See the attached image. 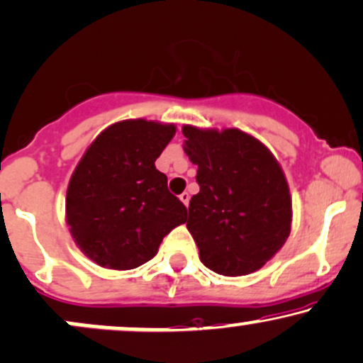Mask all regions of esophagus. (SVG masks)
Returning a JSON list of instances; mask_svg holds the SVG:
<instances>
[{
	"label": "esophagus",
	"instance_id": "esophagus-1",
	"mask_svg": "<svg viewBox=\"0 0 363 363\" xmlns=\"http://www.w3.org/2000/svg\"><path fill=\"white\" fill-rule=\"evenodd\" d=\"M180 200L183 203H185L186 207H189V203H190V194H189V191H183V194L180 195Z\"/></svg>",
	"mask_w": 363,
	"mask_h": 363
}]
</instances>
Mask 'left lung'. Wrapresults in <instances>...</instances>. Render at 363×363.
Wrapping results in <instances>:
<instances>
[{"label": "left lung", "mask_w": 363, "mask_h": 363, "mask_svg": "<svg viewBox=\"0 0 363 363\" xmlns=\"http://www.w3.org/2000/svg\"><path fill=\"white\" fill-rule=\"evenodd\" d=\"M182 132L183 149L199 166L186 228L200 262L219 275L253 274L291 234L292 199L279 161L240 129L183 125Z\"/></svg>", "instance_id": "left-lung-1"}]
</instances>
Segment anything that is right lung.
I'll list each match as a JSON object with an SVG mask.
<instances>
[{
    "instance_id": "obj_1",
    "label": "right lung",
    "mask_w": 363,
    "mask_h": 363,
    "mask_svg": "<svg viewBox=\"0 0 363 363\" xmlns=\"http://www.w3.org/2000/svg\"><path fill=\"white\" fill-rule=\"evenodd\" d=\"M174 132L173 123L144 118L112 123L72 172L66 223L76 246L96 265L138 268L186 220V207L169 194L168 178L155 166Z\"/></svg>"
}]
</instances>
